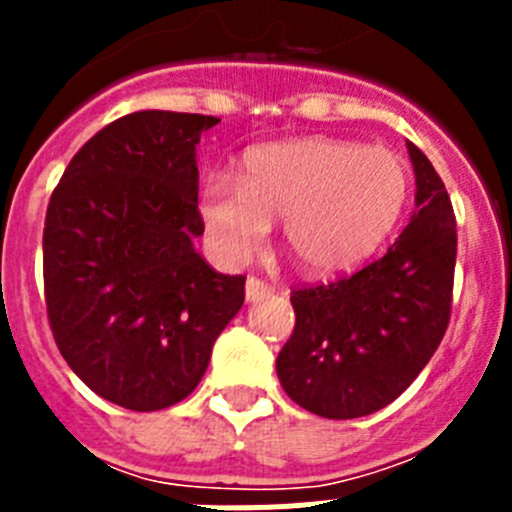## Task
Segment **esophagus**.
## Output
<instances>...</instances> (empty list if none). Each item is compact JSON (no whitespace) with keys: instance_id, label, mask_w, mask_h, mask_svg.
I'll return each instance as SVG.
<instances>
[{"instance_id":"obj_1","label":"esophagus","mask_w":512,"mask_h":512,"mask_svg":"<svg viewBox=\"0 0 512 512\" xmlns=\"http://www.w3.org/2000/svg\"><path fill=\"white\" fill-rule=\"evenodd\" d=\"M271 295V287L259 277H248L246 279V300L248 302H261Z\"/></svg>"}]
</instances>
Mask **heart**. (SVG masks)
Instances as JSON below:
<instances>
[{
	"mask_svg": "<svg viewBox=\"0 0 512 512\" xmlns=\"http://www.w3.org/2000/svg\"><path fill=\"white\" fill-rule=\"evenodd\" d=\"M408 169L387 148L297 138L251 148L241 179L210 176L200 212L225 264H243L282 217V243L300 269L338 274L366 259L408 202Z\"/></svg>",
	"mask_w": 512,
	"mask_h": 512,
	"instance_id": "1",
	"label": "heart"
}]
</instances>
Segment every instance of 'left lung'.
<instances>
[{
	"mask_svg": "<svg viewBox=\"0 0 512 512\" xmlns=\"http://www.w3.org/2000/svg\"><path fill=\"white\" fill-rule=\"evenodd\" d=\"M415 212L382 259L351 277L292 289L295 330L277 356L284 392L330 420L377 413L408 390L451 318L456 217L441 176L408 143Z\"/></svg>",
	"mask_w": 512,
	"mask_h": 512,
	"instance_id": "left-lung-1",
	"label": "left lung"
}]
</instances>
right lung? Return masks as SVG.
Here are the masks:
<instances>
[{
  "label": "right lung",
  "mask_w": 512,
  "mask_h": 512,
  "mask_svg": "<svg viewBox=\"0 0 512 512\" xmlns=\"http://www.w3.org/2000/svg\"><path fill=\"white\" fill-rule=\"evenodd\" d=\"M217 117L143 110L79 148L43 228L45 307L76 377L120 408L151 413L200 384L241 310L246 277L194 251L197 143Z\"/></svg>",
  "instance_id": "1"
}]
</instances>
